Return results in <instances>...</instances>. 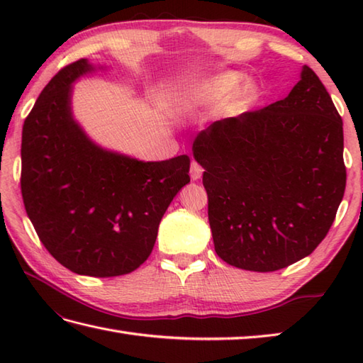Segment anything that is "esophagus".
<instances>
[{
  "label": "esophagus",
  "mask_w": 363,
  "mask_h": 363,
  "mask_svg": "<svg viewBox=\"0 0 363 363\" xmlns=\"http://www.w3.org/2000/svg\"><path fill=\"white\" fill-rule=\"evenodd\" d=\"M203 172H204V168H203L201 165H199L196 160L191 162V164H190V177H191V179L198 181L199 177L203 176Z\"/></svg>",
  "instance_id": "esophagus-1"
}]
</instances>
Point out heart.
<instances>
[{
  "mask_svg": "<svg viewBox=\"0 0 363 363\" xmlns=\"http://www.w3.org/2000/svg\"><path fill=\"white\" fill-rule=\"evenodd\" d=\"M242 81V74L228 72L221 74L209 76V78L191 81L182 86L173 89L168 94V107L169 111L181 117L196 113L203 107L211 106L220 101L233 91L238 82ZM257 96V87L252 82H245L235 94L230 96L228 103V109L238 112L248 107Z\"/></svg>",
  "mask_w": 363,
  "mask_h": 363,
  "instance_id": "b5f03b06",
  "label": "heart"
}]
</instances>
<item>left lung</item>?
Listing matches in <instances>:
<instances>
[{
  "label": "left lung",
  "mask_w": 363,
  "mask_h": 363,
  "mask_svg": "<svg viewBox=\"0 0 363 363\" xmlns=\"http://www.w3.org/2000/svg\"><path fill=\"white\" fill-rule=\"evenodd\" d=\"M204 168L215 251L226 264L276 272L313 252L340 206L343 121L312 68L287 98L213 121L194 142Z\"/></svg>",
  "instance_id": "8db88e82"
}]
</instances>
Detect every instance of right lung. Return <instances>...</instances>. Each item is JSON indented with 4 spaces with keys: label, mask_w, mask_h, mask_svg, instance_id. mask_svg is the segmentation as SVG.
<instances>
[{
    "label": "right lung",
    "mask_w": 363,
    "mask_h": 363,
    "mask_svg": "<svg viewBox=\"0 0 363 363\" xmlns=\"http://www.w3.org/2000/svg\"><path fill=\"white\" fill-rule=\"evenodd\" d=\"M87 59L62 68L38 95L21 134V195L40 242L76 274L112 277L150 257L159 223L190 182L186 154L143 162L91 142L72 112Z\"/></svg>",
    "instance_id": "right-lung-1"
}]
</instances>
